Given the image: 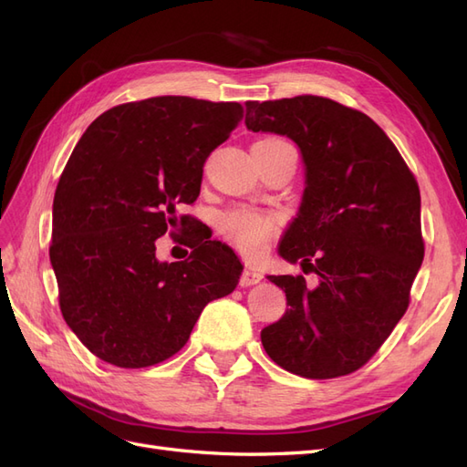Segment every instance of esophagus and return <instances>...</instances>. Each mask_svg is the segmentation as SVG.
<instances>
[{"mask_svg":"<svg viewBox=\"0 0 467 467\" xmlns=\"http://www.w3.org/2000/svg\"><path fill=\"white\" fill-rule=\"evenodd\" d=\"M263 278V275L259 273V271H253V268H245L244 271V275H242V278H239V285L242 286H253V285H257V282Z\"/></svg>","mask_w":467,"mask_h":467,"instance_id":"1","label":"esophagus"}]
</instances>
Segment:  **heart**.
<instances>
[{"label": "heart", "mask_w": 467, "mask_h": 467, "mask_svg": "<svg viewBox=\"0 0 467 467\" xmlns=\"http://www.w3.org/2000/svg\"><path fill=\"white\" fill-rule=\"evenodd\" d=\"M257 144L292 148L286 140L280 138H265L259 140ZM218 225L220 232L230 239V244L237 247V251H242L247 257H257L265 251L268 242L275 237L278 230V218L268 214V212L239 206L225 212Z\"/></svg>", "instance_id": "heart-1"}]
</instances>
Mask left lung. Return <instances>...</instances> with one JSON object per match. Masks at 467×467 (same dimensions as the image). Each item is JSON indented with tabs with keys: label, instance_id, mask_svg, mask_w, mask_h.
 <instances>
[{
	"label": "left lung",
	"instance_id": "obj_1",
	"mask_svg": "<svg viewBox=\"0 0 467 467\" xmlns=\"http://www.w3.org/2000/svg\"><path fill=\"white\" fill-rule=\"evenodd\" d=\"M253 132L290 138L300 148L304 194L278 255L314 273L266 276L286 294V312L261 331L282 368L312 379L358 370L409 306L425 244L420 192L398 148L364 112L300 95L247 101Z\"/></svg>",
	"mask_w": 467,
	"mask_h": 467
}]
</instances>
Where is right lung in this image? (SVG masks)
Instances as JSON below:
<instances>
[{
	"label": "right lung",
	"mask_w": 467,
	"mask_h": 467,
	"mask_svg": "<svg viewBox=\"0 0 467 467\" xmlns=\"http://www.w3.org/2000/svg\"><path fill=\"white\" fill-rule=\"evenodd\" d=\"M242 119L239 103L167 95L112 107L83 132L56 187L50 263L62 316L95 357L163 362L204 306L235 290L244 266L232 247L214 239L161 263L155 239L196 201L204 161Z\"/></svg>",
	"instance_id": "right-lung-1"
}]
</instances>
